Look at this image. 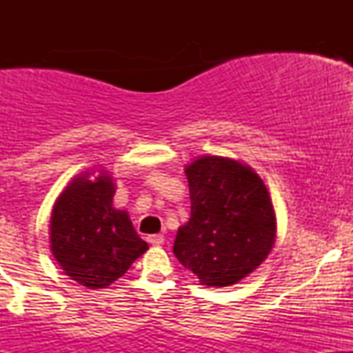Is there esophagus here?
<instances>
[{"label": "esophagus", "instance_id": "obj_1", "mask_svg": "<svg viewBox=\"0 0 353 353\" xmlns=\"http://www.w3.org/2000/svg\"><path fill=\"white\" fill-rule=\"evenodd\" d=\"M148 242L151 245H163L164 236H161V234H152V236H148Z\"/></svg>", "mask_w": 353, "mask_h": 353}]
</instances>
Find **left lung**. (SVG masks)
I'll return each instance as SVG.
<instances>
[{
  "mask_svg": "<svg viewBox=\"0 0 353 353\" xmlns=\"http://www.w3.org/2000/svg\"><path fill=\"white\" fill-rule=\"evenodd\" d=\"M190 219L177 230L174 255L202 285L228 287L269 255L275 214L267 188L249 165L204 156L185 168Z\"/></svg>",
  "mask_w": 353,
  "mask_h": 353,
  "instance_id": "1",
  "label": "left lung"
}]
</instances>
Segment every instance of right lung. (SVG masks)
Returning a JSON list of instances; mask_svg holds the SVG:
<instances>
[{
  "label": "right lung",
  "mask_w": 353,
  "mask_h": 353,
  "mask_svg": "<svg viewBox=\"0 0 353 353\" xmlns=\"http://www.w3.org/2000/svg\"><path fill=\"white\" fill-rule=\"evenodd\" d=\"M109 176L78 177L61 192L51 216V250L64 274L89 289H104L148 250L128 214L112 208Z\"/></svg>",
  "instance_id": "obj_1"
}]
</instances>
